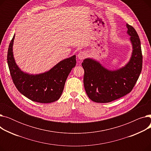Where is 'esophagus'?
Wrapping results in <instances>:
<instances>
[{"instance_id": "1", "label": "esophagus", "mask_w": 151, "mask_h": 151, "mask_svg": "<svg viewBox=\"0 0 151 151\" xmlns=\"http://www.w3.org/2000/svg\"><path fill=\"white\" fill-rule=\"evenodd\" d=\"M86 57V52L85 51H81L78 54V58L80 60H83Z\"/></svg>"}]
</instances>
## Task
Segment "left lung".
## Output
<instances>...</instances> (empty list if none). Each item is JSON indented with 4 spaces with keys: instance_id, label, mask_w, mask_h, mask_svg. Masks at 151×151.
<instances>
[{
    "instance_id": "8db88e82",
    "label": "left lung",
    "mask_w": 151,
    "mask_h": 151,
    "mask_svg": "<svg viewBox=\"0 0 151 151\" xmlns=\"http://www.w3.org/2000/svg\"><path fill=\"white\" fill-rule=\"evenodd\" d=\"M130 36L132 53L128 63L122 68L110 70L93 59L83 60L84 86L89 98L97 103H108L130 93L142 70V55L139 36L132 26L127 24Z\"/></svg>"
}]
</instances>
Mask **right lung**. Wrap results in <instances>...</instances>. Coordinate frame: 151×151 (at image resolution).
I'll return each instance as SVG.
<instances>
[{"label": "right lung", "instance_id": "obj_1", "mask_svg": "<svg viewBox=\"0 0 151 151\" xmlns=\"http://www.w3.org/2000/svg\"><path fill=\"white\" fill-rule=\"evenodd\" d=\"M14 35L9 45L7 62L16 88L32 101L48 104L57 101L61 96L67 78L76 60L74 55L63 59L45 73L32 75L22 71L15 62L13 53Z\"/></svg>", "mask_w": 151, "mask_h": 151}]
</instances>
